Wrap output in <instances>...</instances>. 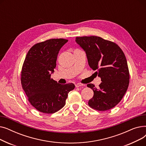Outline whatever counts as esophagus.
Wrapping results in <instances>:
<instances>
[{
    "instance_id": "obj_1",
    "label": "esophagus",
    "mask_w": 146,
    "mask_h": 146,
    "mask_svg": "<svg viewBox=\"0 0 146 146\" xmlns=\"http://www.w3.org/2000/svg\"><path fill=\"white\" fill-rule=\"evenodd\" d=\"M82 86H83V85L82 83H77V84H76V85H75L76 88H79V87Z\"/></svg>"
}]
</instances>
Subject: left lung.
<instances>
[{
    "mask_svg": "<svg viewBox=\"0 0 146 146\" xmlns=\"http://www.w3.org/2000/svg\"><path fill=\"white\" fill-rule=\"evenodd\" d=\"M76 41L85 51L90 67L101 78L98 89L94 84L87 85L94 92L89 106L99 111L112 109L121 101L129 85L124 52L116 43L97 36L76 37Z\"/></svg>",
    "mask_w": 146,
    "mask_h": 146,
    "instance_id": "8db88e82",
    "label": "left lung"
}]
</instances>
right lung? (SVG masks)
I'll list each match as a JSON object with an SVG mask.
<instances>
[{"instance_id":"right-lung-1","label":"right lung","mask_w":146,"mask_h":146,"mask_svg":"<svg viewBox=\"0 0 146 146\" xmlns=\"http://www.w3.org/2000/svg\"><path fill=\"white\" fill-rule=\"evenodd\" d=\"M68 41L52 38L34 45L28 51L22 65L21 82L28 100L41 112L53 113L66 104L73 83L61 85L51 78L56 67L60 48Z\"/></svg>"}]
</instances>
